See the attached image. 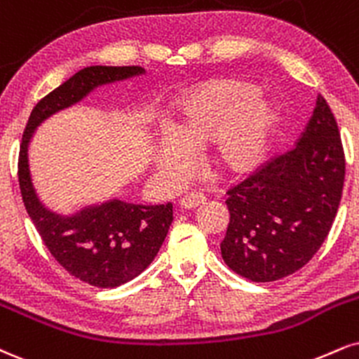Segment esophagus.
<instances>
[{"label":"esophagus","mask_w":359,"mask_h":359,"mask_svg":"<svg viewBox=\"0 0 359 359\" xmlns=\"http://www.w3.org/2000/svg\"><path fill=\"white\" fill-rule=\"evenodd\" d=\"M205 198L207 197L201 192H189V194H185L182 198H180L179 204L182 209H192V207H198L201 204H204Z\"/></svg>","instance_id":"1"}]
</instances>
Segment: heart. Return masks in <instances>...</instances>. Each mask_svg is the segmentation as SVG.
<instances>
[{"label":"heart","mask_w":359,"mask_h":359,"mask_svg":"<svg viewBox=\"0 0 359 359\" xmlns=\"http://www.w3.org/2000/svg\"><path fill=\"white\" fill-rule=\"evenodd\" d=\"M254 93L252 85L237 80L205 86L179 109L174 125L175 142L187 152L201 150L217 142L237 120L222 140L221 161L232 170L252 168L261 161L276 123L273 105L252 100ZM155 162L165 170H177L185 163V155L175 144L163 142L155 150Z\"/></svg>","instance_id":"1"}]
</instances>
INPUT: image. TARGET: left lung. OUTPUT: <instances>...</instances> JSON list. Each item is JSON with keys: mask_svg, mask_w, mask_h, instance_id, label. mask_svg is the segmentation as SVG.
<instances>
[{"mask_svg": "<svg viewBox=\"0 0 359 359\" xmlns=\"http://www.w3.org/2000/svg\"><path fill=\"white\" fill-rule=\"evenodd\" d=\"M346 161L334 115L319 95L294 149L259 163L227 191L224 262L254 283L294 274L330 234Z\"/></svg>", "mask_w": 359, "mask_h": 359, "instance_id": "left-lung-1", "label": "left lung"}]
</instances>
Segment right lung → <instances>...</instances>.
I'll use <instances>...</instances> for the list:
<instances>
[{
	"instance_id": "add662e5",
	"label": "right lung",
	"mask_w": 359,
	"mask_h": 359,
	"mask_svg": "<svg viewBox=\"0 0 359 359\" xmlns=\"http://www.w3.org/2000/svg\"><path fill=\"white\" fill-rule=\"evenodd\" d=\"M142 73L140 67H86L43 97L29 115L18 155L23 204L55 261L73 278L97 287H116L137 278L165 239L172 204L135 205L110 201L72 217L56 215L40 204L28 170V142L46 116L67 109L95 86Z\"/></svg>"
}]
</instances>
